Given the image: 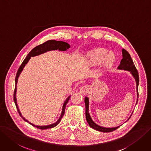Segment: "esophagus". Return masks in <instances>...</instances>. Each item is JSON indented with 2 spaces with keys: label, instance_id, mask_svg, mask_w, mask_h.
I'll return each instance as SVG.
<instances>
[{
  "label": "esophagus",
  "instance_id": "obj_1",
  "mask_svg": "<svg viewBox=\"0 0 151 151\" xmlns=\"http://www.w3.org/2000/svg\"><path fill=\"white\" fill-rule=\"evenodd\" d=\"M90 86H89L88 85H84L80 88V91L81 93L86 94L89 91H90Z\"/></svg>",
  "mask_w": 151,
  "mask_h": 151
}]
</instances>
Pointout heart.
<instances>
[{
  "mask_svg": "<svg viewBox=\"0 0 151 151\" xmlns=\"http://www.w3.org/2000/svg\"><path fill=\"white\" fill-rule=\"evenodd\" d=\"M116 57L113 53L109 52L104 48H99L93 50L88 55V60L91 65H95L103 62L105 65H112L115 61Z\"/></svg>",
  "mask_w": 151,
  "mask_h": 151,
  "instance_id": "b5f03b06",
  "label": "heart"
}]
</instances>
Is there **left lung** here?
<instances>
[{"label":"left lung","mask_w":151,"mask_h":151,"mask_svg":"<svg viewBox=\"0 0 151 151\" xmlns=\"http://www.w3.org/2000/svg\"><path fill=\"white\" fill-rule=\"evenodd\" d=\"M122 59L121 60V63L118 67V69L129 71L134 78L135 79V81L136 83V91H137L136 104H137V100H138V85H139V81L138 72L136 70L134 64L133 63V61L129 53H128L126 50L122 49ZM85 108H86V111H85L86 119L89 126H90L91 128H93V129L98 131L103 132H109L117 129L118 127H120V126H119L114 127H105L99 126L98 124L95 123V122L93 121L90 113H89V104H90V102H89V99L88 97L85 98ZM131 115L129 116V118H128L127 121L129 119Z\"/></svg>","instance_id":"left-lung-1"}]
</instances>
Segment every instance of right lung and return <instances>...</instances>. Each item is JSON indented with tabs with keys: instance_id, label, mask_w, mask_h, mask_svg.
Returning a JSON list of instances; mask_svg holds the SVG:
<instances>
[{
	"instance_id": "add662e5",
	"label": "right lung",
	"mask_w": 151,
	"mask_h": 151,
	"mask_svg": "<svg viewBox=\"0 0 151 151\" xmlns=\"http://www.w3.org/2000/svg\"><path fill=\"white\" fill-rule=\"evenodd\" d=\"M70 48V45L68 44V43L65 42H62V41H57V40H48L46 42L43 43V44L37 46L36 47H35L34 48H33L31 51L29 52V53L28 54V55L27 56V57L25 58V59L24 60L23 62H22V65H20V68L18 70L17 73L16 75V77H15V91H14V102L15 104V106L17 107V109L18 112L20 114V116L22 117V118L25 121L29 122V124H30L31 125H32L33 126L36 127L37 128H38V129H49V128H52L55 127L56 126H57L59 122H60L61 118H63V116L65 114V108H66V104L68 103L69 99L71 97V95H70L68 98H67L65 101H64L63 107H62V111H61V115L60 116L59 119L56 121L54 123L52 124H49V125H46V126H37V125H35L33 124V123H31L30 122H29L28 120H27L22 115V113H20V111L19 110L18 104H17V98H16V93H17V82H18V78L19 77L21 73V72L23 71L24 67L25 66V65L27 64V63L29 62V61L30 60V59L31 58V57H36V56H38L40 55H42L43 53H46L47 52L49 51H52V50H58L59 51H66L67 50H68V48Z\"/></svg>"
}]
</instances>
